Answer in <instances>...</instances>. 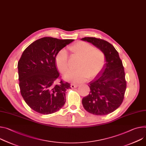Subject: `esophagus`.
Returning a JSON list of instances; mask_svg holds the SVG:
<instances>
[{
	"mask_svg": "<svg viewBox=\"0 0 146 146\" xmlns=\"http://www.w3.org/2000/svg\"><path fill=\"white\" fill-rule=\"evenodd\" d=\"M78 84H71V86H70L71 88H76V87H78Z\"/></svg>",
	"mask_w": 146,
	"mask_h": 146,
	"instance_id": "obj_1",
	"label": "esophagus"
}]
</instances>
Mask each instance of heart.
Listing matches in <instances>:
<instances>
[{
    "label": "heart",
    "mask_w": 146,
    "mask_h": 146,
    "mask_svg": "<svg viewBox=\"0 0 146 146\" xmlns=\"http://www.w3.org/2000/svg\"><path fill=\"white\" fill-rule=\"evenodd\" d=\"M72 58H77V69L68 72L64 76L65 80L79 83L96 77L103 69L105 63L104 53L94 48L92 45L84 41H78L68 47ZM55 64L63 74L69 69V57L64 49H61L55 57Z\"/></svg>",
    "instance_id": "1"
}]
</instances>
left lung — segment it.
I'll list each match as a JSON object with an SVG mask.
<instances>
[{
	"instance_id": "obj_1",
	"label": "left lung",
	"mask_w": 146,
	"mask_h": 146,
	"mask_svg": "<svg viewBox=\"0 0 146 146\" xmlns=\"http://www.w3.org/2000/svg\"><path fill=\"white\" fill-rule=\"evenodd\" d=\"M82 39L101 50L106 60L102 71L88 83L90 94L83 98V105L90 113L108 115L120 107L124 99L126 81L122 62L117 51L107 41L94 37Z\"/></svg>"
}]
</instances>
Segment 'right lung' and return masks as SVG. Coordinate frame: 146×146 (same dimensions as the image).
I'll list each match as a JSON object with an SVG mask.
<instances>
[{
    "mask_svg": "<svg viewBox=\"0 0 146 146\" xmlns=\"http://www.w3.org/2000/svg\"><path fill=\"white\" fill-rule=\"evenodd\" d=\"M74 39L44 37L26 48L18 62L21 94L34 111L44 115L59 111L66 102L68 82L55 81L59 77L55 64L58 53Z\"/></svg>",
    "mask_w": 146,
    "mask_h": 146,
    "instance_id": "1",
    "label": "right lung"
}]
</instances>
